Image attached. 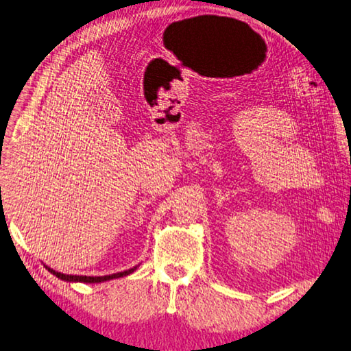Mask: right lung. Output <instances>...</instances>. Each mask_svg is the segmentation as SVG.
<instances>
[{
  "label": "right lung",
  "mask_w": 351,
  "mask_h": 351,
  "mask_svg": "<svg viewBox=\"0 0 351 351\" xmlns=\"http://www.w3.org/2000/svg\"><path fill=\"white\" fill-rule=\"evenodd\" d=\"M49 269V267H47ZM53 275H56L59 280L62 281H79V282H102V281H108V280H113V278H121V276H127L131 272H134V269H130V270H125V272H119V274H113V275H107V276H79V275H65L61 272H55L53 269H49Z\"/></svg>",
  "instance_id": "1"
}]
</instances>
